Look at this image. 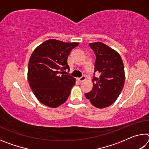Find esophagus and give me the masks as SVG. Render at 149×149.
Here are the masks:
<instances>
[{"label":"esophagus","mask_w":149,"mask_h":149,"mask_svg":"<svg viewBox=\"0 0 149 149\" xmlns=\"http://www.w3.org/2000/svg\"><path fill=\"white\" fill-rule=\"evenodd\" d=\"M77 79H78V81H79V82H83V81H85V79H86V77H85V75H83V76H81V77L77 78Z\"/></svg>","instance_id":"obj_1"}]
</instances>
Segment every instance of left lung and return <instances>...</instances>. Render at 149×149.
<instances>
[{
	"label": "left lung",
	"mask_w": 149,
	"mask_h": 149,
	"mask_svg": "<svg viewBox=\"0 0 149 149\" xmlns=\"http://www.w3.org/2000/svg\"><path fill=\"white\" fill-rule=\"evenodd\" d=\"M95 52V72L99 77H93V87L85 97L95 107L104 108L113 104L119 97L125 81L124 66L118 52L102 42L89 43Z\"/></svg>",
	"instance_id": "8db88e82"
}]
</instances>
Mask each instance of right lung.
I'll return each instance as SVG.
<instances>
[{
  "instance_id": "right-lung-1",
  "label": "right lung",
  "mask_w": 149,
  "mask_h": 149,
  "mask_svg": "<svg viewBox=\"0 0 149 149\" xmlns=\"http://www.w3.org/2000/svg\"><path fill=\"white\" fill-rule=\"evenodd\" d=\"M78 42L49 39L37 47L30 57L27 79L35 97L42 104L56 108L64 103L75 79L64 75L70 70L68 57Z\"/></svg>"
}]
</instances>
